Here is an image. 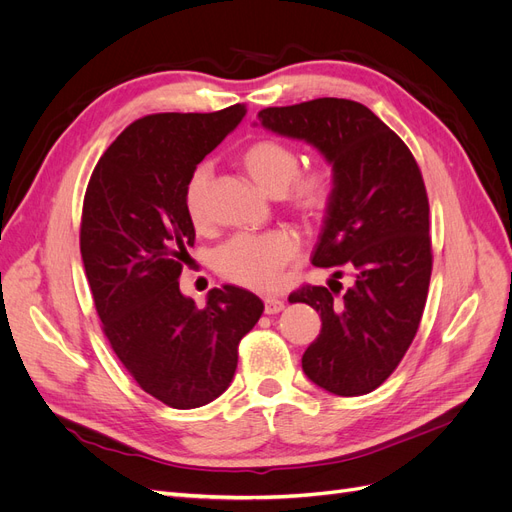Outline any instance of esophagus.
<instances>
[{"label":"esophagus","instance_id":"esophagus-1","mask_svg":"<svg viewBox=\"0 0 512 512\" xmlns=\"http://www.w3.org/2000/svg\"><path fill=\"white\" fill-rule=\"evenodd\" d=\"M284 309V301H280V299H275V297H267L265 299V314H280Z\"/></svg>","mask_w":512,"mask_h":512}]
</instances>
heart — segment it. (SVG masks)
I'll return each instance as SVG.
<instances>
[{
  "label": "heart",
  "instance_id": "obj_1",
  "mask_svg": "<svg viewBox=\"0 0 512 512\" xmlns=\"http://www.w3.org/2000/svg\"><path fill=\"white\" fill-rule=\"evenodd\" d=\"M241 164L250 177L271 196H284L286 205L305 220L320 218L329 209L335 192V175L329 164L301 168L299 151L275 138H260L241 153ZM213 170L198 164L183 188V207L194 226H203L209 215V185ZM299 252V239L290 230L260 235H237L215 254V269L224 280L267 292L277 288L282 269Z\"/></svg>",
  "mask_w": 512,
  "mask_h": 512
}]
</instances>
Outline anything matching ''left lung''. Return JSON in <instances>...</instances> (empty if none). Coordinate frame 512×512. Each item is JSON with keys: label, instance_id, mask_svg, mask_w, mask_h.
I'll return each mask as SVG.
<instances>
[{"label": "left lung", "instance_id": "1", "mask_svg": "<svg viewBox=\"0 0 512 512\" xmlns=\"http://www.w3.org/2000/svg\"><path fill=\"white\" fill-rule=\"evenodd\" d=\"M258 119L333 164L335 192L312 262L337 267L335 277L348 271L354 284L342 297L331 284H305L288 297L312 305L322 320L301 359L305 376L342 397L371 393L404 359L427 301L433 254L421 168L406 143L354 100L269 106Z\"/></svg>", "mask_w": 512, "mask_h": 512}]
</instances>
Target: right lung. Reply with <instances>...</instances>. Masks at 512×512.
Listing matches in <instances>:
<instances>
[{
  "label": "right lung",
  "instance_id": "obj_1",
  "mask_svg": "<svg viewBox=\"0 0 512 512\" xmlns=\"http://www.w3.org/2000/svg\"><path fill=\"white\" fill-rule=\"evenodd\" d=\"M243 115L232 104L136 119L98 160L83 200L81 256L102 331L136 384L177 410L228 389L239 342L265 309L237 286L209 290L205 307L179 290L196 239L185 181Z\"/></svg>",
  "mask_w": 512,
  "mask_h": 512
}]
</instances>
